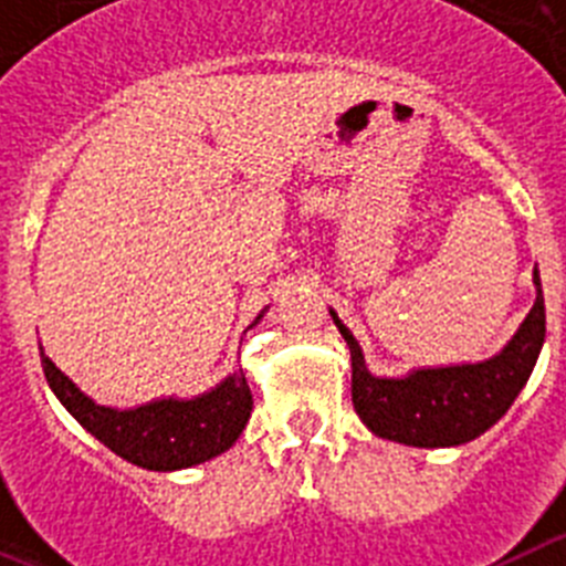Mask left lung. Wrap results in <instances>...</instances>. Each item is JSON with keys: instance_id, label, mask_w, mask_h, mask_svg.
I'll use <instances>...</instances> for the list:
<instances>
[{"instance_id": "8db88e82", "label": "left lung", "mask_w": 566, "mask_h": 566, "mask_svg": "<svg viewBox=\"0 0 566 566\" xmlns=\"http://www.w3.org/2000/svg\"><path fill=\"white\" fill-rule=\"evenodd\" d=\"M536 303L496 357L482 363L417 368L405 377H374L363 348L343 319L334 326L352 352V402L363 424L382 439L411 448H453L482 437L499 422L527 385L544 345V294L533 272Z\"/></svg>"}]
</instances>
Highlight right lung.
<instances>
[{
    "mask_svg": "<svg viewBox=\"0 0 566 566\" xmlns=\"http://www.w3.org/2000/svg\"><path fill=\"white\" fill-rule=\"evenodd\" d=\"M263 312L254 317V323ZM252 323V326H254ZM249 326V328H252ZM42 352V368L50 388L70 417L107 444L115 457L147 470H184L209 462L229 451L252 417V391L243 371H234L214 385L212 391L192 399H155L138 408H107L78 391L76 382L64 377L56 363Z\"/></svg>",
    "mask_w": 566,
    "mask_h": 566,
    "instance_id": "add662e5",
    "label": "right lung"
}]
</instances>
